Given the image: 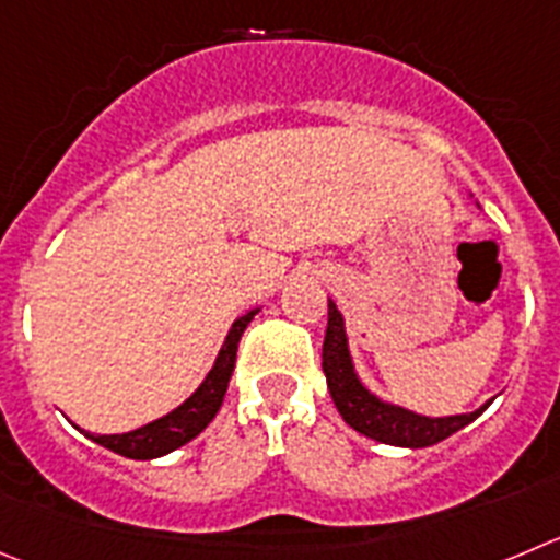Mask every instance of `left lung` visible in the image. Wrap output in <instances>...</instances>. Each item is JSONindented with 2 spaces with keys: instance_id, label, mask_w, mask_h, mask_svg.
Returning a JSON list of instances; mask_svg holds the SVG:
<instances>
[{
  "instance_id": "left-lung-1",
  "label": "left lung",
  "mask_w": 560,
  "mask_h": 560,
  "mask_svg": "<svg viewBox=\"0 0 560 560\" xmlns=\"http://www.w3.org/2000/svg\"><path fill=\"white\" fill-rule=\"evenodd\" d=\"M323 373H326L328 392H331L334 406L339 409L342 420L353 431L364 436L384 442V445L398 447H431L442 439L453 436L464 425L480 417L478 409L472 415L456 417H422L415 411H406L400 406H389L370 395L362 381L353 373L351 353H348V339H345L342 315L337 312L334 301H328V326L323 339Z\"/></svg>"
}]
</instances>
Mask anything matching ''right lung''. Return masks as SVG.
<instances>
[{"label": "right lung", "instance_id": "right-lung-1", "mask_svg": "<svg viewBox=\"0 0 560 560\" xmlns=\"http://www.w3.org/2000/svg\"><path fill=\"white\" fill-rule=\"evenodd\" d=\"M254 315L256 312H248V315H243L237 323H234L226 342H223L221 353H218L215 368L209 370L203 384L192 392L190 398H187L179 409L160 417V420L149 422V425L138 428V431L109 433V436L88 433V436H91L93 442H98L102 447H107V451L118 453V456L138 458V462H145V458H160L165 456V453L176 451V447L187 445L190 439H196L198 433L212 422V417H215L218 409H221L229 378H232L234 362H237L240 337H243L245 326L254 320Z\"/></svg>", "mask_w": 560, "mask_h": 560}]
</instances>
